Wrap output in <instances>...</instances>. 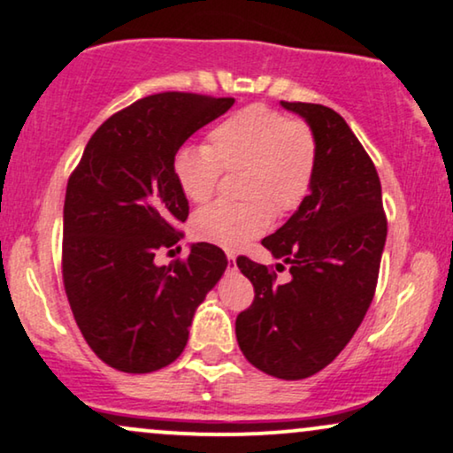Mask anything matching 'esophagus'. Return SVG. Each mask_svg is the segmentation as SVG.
Returning <instances> with one entry per match:
<instances>
[{"label": "esophagus", "mask_w": 453, "mask_h": 453, "mask_svg": "<svg viewBox=\"0 0 453 453\" xmlns=\"http://www.w3.org/2000/svg\"><path fill=\"white\" fill-rule=\"evenodd\" d=\"M227 267L236 269V257H234L232 253H227Z\"/></svg>", "instance_id": "34e87169"}]
</instances>
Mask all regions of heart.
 <instances>
[{
	"instance_id": "b5f03b06",
	"label": "heart",
	"mask_w": 453,
	"mask_h": 453,
	"mask_svg": "<svg viewBox=\"0 0 453 453\" xmlns=\"http://www.w3.org/2000/svg\"><path fill=\"white\" fill-rule=\"evenodd\" d=\"M318 167V140L303 119L250 104L230 114L209 134V146L184 144L173 157L181 194L204 203L219 186L223 171H238L240 203L200 209L192 219L194 236L236 250L269 230L276 213L299 209L311 190Z\"/></svg>"
}]
</instances>
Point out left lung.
I'll list each match as a JSON object with an SVG mask.
<instances>
[{
    "label": "left lung",
    "instance_id": "1",
    "mask_svg": "<svg viewBox=\"0 0 453 453\" xmlns=\"http://www.w3.org/2000/svg\"><path fill=\"white\" fill-rule=\"evenodd\" d=\"M318 140L311 192L295 215L263 238L288 282L269 265L240 255V272L255 299L238 313L240 351L255 368L282 380H301L339 355L368 311L387 240L380 180L351 127L328 106L284 102Z\"/></svg>",
    "mask_w": 453,
    "mask_h": 453
}]
</instances>
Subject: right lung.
Segmentation results:
<instances>
[{
	"label": "right lung",
	"mask_w": 453,
	"mask_h": 453,
	"mask_svg": "<svg viewBox=\"0 0 453 453\" xmlns=\"http://www.w3.org/2000/svg\"><path fill=\"white\" fill-rule=\"evenodd\" d=\"M232 104L188 91L137 100L96 129L68 177L62 282L83 339L114 370L148 374L175 362L226 272V253L209 242L169 265L154 255L184 238L190 213L173 175L177 148Z\"/></svg>",
	"instance_id": "right-lung-1"
}]
</instances>
